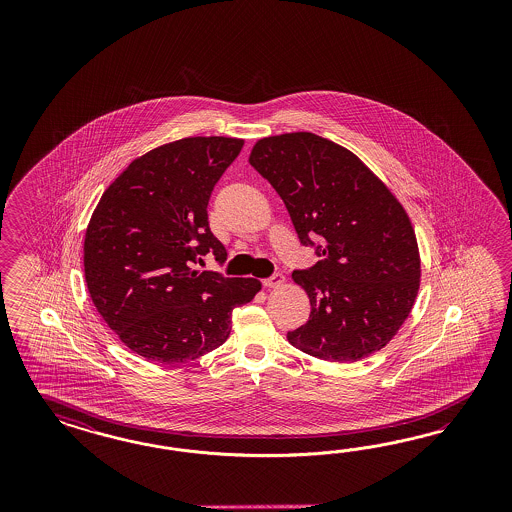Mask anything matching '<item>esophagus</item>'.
<instances>
[{"mask_svg":"<svg viewBox=\"0 0 512 512\" xmlns=\"http://www.w3.org/2000/svg\"><path fill=\"white\" fill-rule=\"evenodd\" d=\"M283 283H285V278H283L281 272H274L270 278L263 279V285L268 287V289H274V287H279Z\"/></svg>","mask_w":512,"mask_h":512,"instance_id":"1","label":"esophagus"}]
</instances>
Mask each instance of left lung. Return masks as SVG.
<instances>
[{"mask_svg": "<svg viewBox=\"0 0 512 512\" xmlns=\"http://www.w3.org/2000/svg\"><path fill=\"white\" fill-rule=\"evenodd\" d=\"M249 163L270 182L304 248L319 257L293 278L310 296L296 349L355 362L383 349L417 298L419 248L409 217L357 155L313 133L259 140Z\"/></svg>", "mask_w": 512, "mask_h": 512, "instance_id": "1", "label": "left lung"}]
</instances>
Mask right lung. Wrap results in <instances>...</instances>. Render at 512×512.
<instances>
[{"label": "right lung", "mask_w": 512, "mask_h": 512, "mask_svg": "<svg viewBox=\"0 0 512 512\" xmlns=\"http://www.w3.org/2000/svg\"><path fill=\"white\" fill-rule=\"evenodd\" d=\"M244 140L191 137L135 159L103 193L84 240V276L110 330L140 357L176 364L214 351L233 310L261 289L253 278L193 270L227 261L208 201Z\"/></svg>", "instance_id": "1"}]
</instances>
